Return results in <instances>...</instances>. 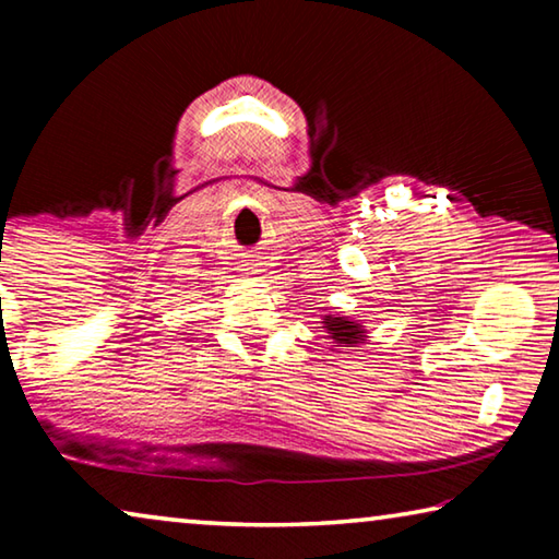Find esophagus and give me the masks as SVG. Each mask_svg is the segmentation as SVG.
Masks as SVG:
<instances>
[{
  "instance_id": "34e87169",
  "label": "esophagus",
  "mask_w": 559,
  "mask_h": 559,
  "mask_svg": "<svg viewBox=\"0 0 559 559\" xmlns=\"http://www.w3.org/2000/svg\"><path fill=\"white\" fill-rule=\"evenodd\" d=\"M246 271H251V273H253L257 269H253V263H246Z\"/></svg>"
}]
</instances>
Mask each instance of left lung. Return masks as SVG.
I'll return each instance as SVG.
<instances>
[{
  "label": "left lung",
  "mask_w": 559,
  "mask_h": 559,
  "mask_svg": "<svg viewBox=\"0 0 559 559\" xmlns=\"http://www.w3.org/2000/svg\"><path fill=\"white\" fill-rule=\"evenodd\" d=\"M323 328L328 337L333 340V347H357L359 343H365V328L357 323V320L349 318H335V316H325L323 318Z\"/></svg>",
  "instance_id": "left-lung-1"
}]
</instances>
